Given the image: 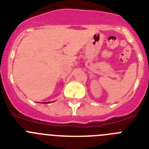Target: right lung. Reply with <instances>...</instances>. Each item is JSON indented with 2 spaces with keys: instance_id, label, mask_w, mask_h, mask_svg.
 <instances>
[{
  "instance_id": "right-lung-1",
  "label": "right lung",
  "mask_w": 149,
  "mask_h": 149,
  "mask_svg": "<svg viewBox=\"0 0 149 149\" xmlns=\"http://www.w3.org/2000/svg\"><path fill=\"white\" fill-rule=\"evenodd\" d=\"M45 104H46V103H45Z\"/></svg>"
}]
</instances>
